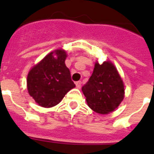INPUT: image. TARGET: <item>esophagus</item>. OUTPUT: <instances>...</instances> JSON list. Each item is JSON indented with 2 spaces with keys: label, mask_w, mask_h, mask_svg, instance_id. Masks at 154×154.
Masks as SVG:
<instances>
[{
  "label": "esophagus",
  "mask_w": 154,
  "mask_h": 154,
  "mask_svg": "<svg viewBox=\"0 0 154 154\" xmlns=\"http://www.w3.org/2000/svg\"><path fill=\"white\" fill-rule=\"evenodd\" d=\"M81 84H82V82H81V81L76 82H75L76 87H77V88H78V89H79L80 87H81Z\"/></svg>",
  "instance_id": "esophagus-1"
}]
</instances>
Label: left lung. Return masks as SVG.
Wrapping results in <instances>:
<instances>
[{
  "mask_svg": "<svg viewBox=\"0 0 154 154\" xmlns=\"http://www.w3.org/2000/svg\"><path fill=\"white\" fill-rule=\"evenodd\" d=\"M82 91L88 106L100 114H108L119 106L124 98V85L112 62H96L89 81Z\"/></svg>",
  "mask_w": 154,
  "mask_h": 154,
  "instance_id": "1",
  "label": "left lung"
}]
</instances>
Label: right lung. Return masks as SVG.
<instances>
[{
	"label": "right lung",
	"mask_w": 154,
	"mask_h": 154,
	"mask_svg": "<svg viewBox=\"0 0 154 154\" xmlns=\"http://www.w3.org/2000/svg\"><path fill=\"white\" fill-rule=\"evenodd\" d=\"M65 51L57 49L46 55L28 72V93L39 106L49 108L62 101L75 85L65 61Z\"/></svg>",
	"instance_id": "right-lung-1"
}]
</instances>
